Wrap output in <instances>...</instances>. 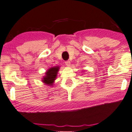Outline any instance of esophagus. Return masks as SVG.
<instances>
[{
    "label": "esophagus",
    "instance_id": "obj_1",
    "mask_svg": "<svg viewBox=\"0 0 132 132\" xmlns=\"http://www.w3.org/2000/svg\"><path fill=\"white\" fill-rule=\"evenodd\" d=\"M65 65H67V66H70V65H71V64H70V62L69 61H66L65 62Z\"/></svg>",
    "mask_w": 132,
    "mask_h": 132
}]
</instances>
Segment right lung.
Instances as JSON below:
<instances>
[{
  "instance_id": "right-lung-1",
  "label": "right lung",
  "mask_w": 132,
  "mask_h": 132,
  "mask_svg": "<svg viewBox=\"0 0 132 132\" xmlns=\"http://www.w3.org/2000/svg\"><path fill=\"white\" fill-rule=\"evenodd\" d=\"M59 70V67L56 66L51 67L46 71L45 76L42 79V82L46 85H53V83L55 81L58 71Z\"/></svg>"
}]
</instances>
